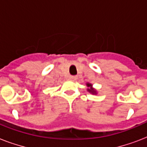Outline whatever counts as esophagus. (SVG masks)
<instances>
[{"mask_svg":"<svg viewBox=\"0 0 147 147\" xmlns=\"http://www.w3.org/2000/svg\"><path fill=\"white\" fill-rule=\"evenodd\" d=\"M69 78H70V80L74 81V80H76V78H77V77H76V76H69Z\"/></svg>","mask_w":147,"mask_h":147,"instance_id":"34e87169","label":"esophagus"}]
</instances>
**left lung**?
Returning <instances> with one entry per match:
<instances>
[{"label":"left lung","mask_w":147,"mask_h":147,"mask_svg":"<svg viewBox=\"0 0 147 147\" xmlns=\"http://www.w3.org/2000/svg\"><path fill=\"white\" fill-rule=\"evenodd\" d=\"M87 85L88 86V87H92V85H91V84H88V83ZM88 91L91 92V93H92V94H94V93H95V91H94L93 88H91V89H88Z\"/></svg>","instance_id":"1"}]
</instances>
